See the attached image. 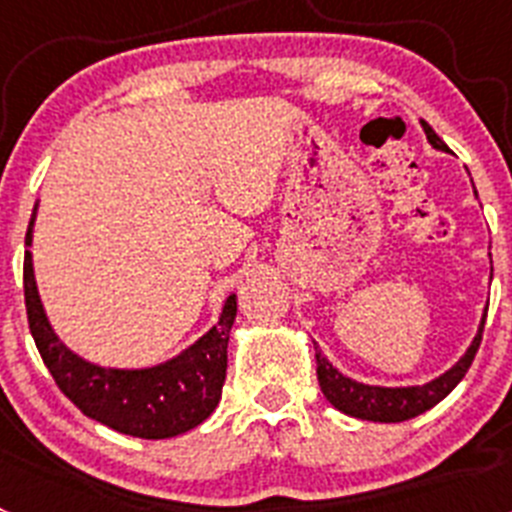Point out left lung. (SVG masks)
Returning <instances> with one entry per match:
<instances>
[{
    "mask_svg": "<svg viewBox=\"0 0 512 512\" xmlns=\"http://www.w3.org/2000/svg\"><path fill=\"white\" fill-rule=\"evenodd\" d=\"M420 125H423V133L425 138H428V143H431L436 151H449V146L433 133V128L428 122L420 120ZM485 318L487 307L485 312H482V320H479L477 336L472 338V343H469V348L464 351V356H461L451 369L438 374L431 382L408 384V387H382V384H366L359 382V379L346 377V374L338 372L336 366L330 364L328 356L318 348V351H315V364H318L320 390H323L325 400H328L333 408L351 415V418L372 420V423H402V420L415 418V415L425 413V410H431L433 405H438V402L449 395L456 384L464 379V374L469 372L474 354H477L479 343H482Z\"/></svg>",
    "mask_w": 512,
    "mask_h": 512,
    "instance_id": "1",
    "label": "left lung"
}]
</instances>
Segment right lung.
Listing matches in <instances>:
<instances>
[{
  "mask_svg": "<svg viewBox=\"0 0 512 512\" xmlns=\"http://www.w3.org/2000/svg\"><path fill=\"white\" fill-rule=\"evenodd\" d=\"M38 202L25 235V307L30 333L58 390L87 418L135 438H174L207 420L223 395L228 338L235 295H228L217 323L171 359L138 369L102 366L71 351L45 315L33 269V228Z\"/></svg>",
  "mask_w": 512,
  "mask_h": 512,
  "instance_id": "obj_1",
  "label": "right lung"
}]
</instances>
